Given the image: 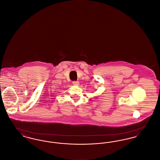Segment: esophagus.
I'll use <instances>...</instances> for the list:
<instances>
[{
	"label": "esophagus",
	"instance_id": "obj_1",
	"mask_svg": "<svg viewBox=\"0 0 160 160\" xmlns=\"http://www.w3.org/2000/svg\"><path fill=\"white\" fill-rule=\"evenodd\" d=\"M72 84L75 86H78V85H79V82L78 81H73Z\"/></svg>",
	"mask_w": 160,
	"mask_h": 160
}]
</instances>
